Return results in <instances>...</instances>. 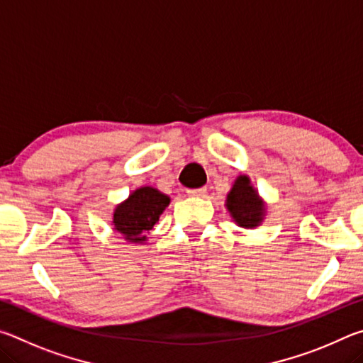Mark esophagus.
I'll use <instances>...</instances> for the list:
<instances>
[{"label":"esophagus","instance_id":"esophagus-1","mask_svg":"<svg viewBox=\"0 0 363 363\" xmlns=\"http://www.w3.org/2000/svg\"><path fill=\"white\" fill-rule=\"evenodd\" d=\"M187 194L190 196H205L206 195V189L205 187H200V189H189Z\"/></svg>","mask_w":363,"mask_h":363}]
</instances>
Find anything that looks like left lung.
<instances>
[{"mask_svg": "<svg viewBox=\"0 0 363 363\" xmlns=\"http://www.w3.org/2000/svg\"><path fill=\"white\" fill-rule=\"evenodd\" d=\"M225 208L233 223L243 229H256L267 214L266 201L257 194L247 174H240L233 181L232 189L227 194Z\"/></svg>", "mask_w": 363, "mask_h": 363, "instance_id": "obj_1", "label": "left lung"}]
</instances>
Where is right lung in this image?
I'll return each instance as SVG.
<instances>
[{
	"label": "right lung",
	"mask_w": 363,
	"mask_h": 363,
	"mask_svg": "<svg viewBox=\"0 0 363 363\" xmlns=\"http://www.w3.org/2000/svg\"><path fill=\"white\" fill-rule=\"evenodd\" d=\"M169 201V196L155 187L143 186L133 190L125 201L115 206L113 232L130 243H145V233L158 223Z\"/></svg>",
	"instance_id": "add662e5"
}]
</instances>
